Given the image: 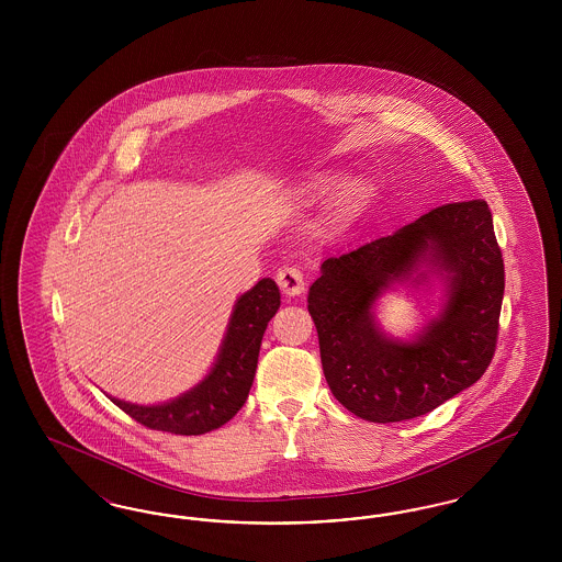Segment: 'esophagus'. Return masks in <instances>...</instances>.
Masks as SVG:
<instances>
[{
  "label": "esophagus",
  "mask_w": 562,
  "mask_h": 562,
  "mask_svg": "<svg viewBox=\"0 0 562 562\" xmlns=\"http://www.w3.org/2000/svg\"><path fill=\"white\" fill-rule=\"evenodd\" d=\"M276 282H278L280 291L286 294V296H296V294L305 291L303 273H301V269L294 268V266H284V268L278 269Z\"/></svg>",
  "instance_id": "1"
}]
</instances>
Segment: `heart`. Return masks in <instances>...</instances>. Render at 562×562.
<instances>
[{"mask_svg":"<svg viewBox=\"0 0 562 562\" xmlns=\"http://www.w3.org/2000/svg\"><path fill=\"white\" fill-rule=\"evenodd\" d=\"M337 186V179H326L324 183H322V189H333ZM358 198H360V186H356V183H351V186H346L344 191L339 193V209L346 213L349 211L356 202H358Z\"/></svg>","mask_w":562,"mask_h":562,"instance_id":"obj_1","label":"heart"}]
</instances>
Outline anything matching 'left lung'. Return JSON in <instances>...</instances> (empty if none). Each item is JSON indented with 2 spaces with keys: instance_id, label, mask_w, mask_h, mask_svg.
<instances>
[{
  "instance_id": "left-lung-1",
  "label": "left lung",
  "mask_w": 562,
  "mask_h": 562,
  "mask_svg": "<svg viewBox=\"0 0 562 562\" xmlns=\"http://www.w3.org/2000/svg\"><path fill=\"white\" fill-rule=\"evenodd\" d=\"M422 260L450 273L448 307L417 342H392L373 324V299ZM504 284L484 200L442 204L394 236L326 259L307 310L333 396L373 424L406 422L453 398L495 356Z\"/></svg>"
}]
</instances>
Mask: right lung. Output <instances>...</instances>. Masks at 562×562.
I'll return each instance as SVG.
<instances>
[{
    "label": "right lung",
    "mask_w": 562,
    "mask_h": 562,
    "mask_svg": "<svg viewBox=\"0 0 562 562\" xmlns=\"http://www.w3.org/2000/svg\"><path fill=\"white\" fill-rule=\"evenodd\" d=\"M280 307V291L271 278L241 294L211 374L188 394L158 406L113 401L136 424L158 431L198 436L227 424L248 398L261 339Z\"/></svg>",
    "instance_id": "obj_1"
}]
</instances>
